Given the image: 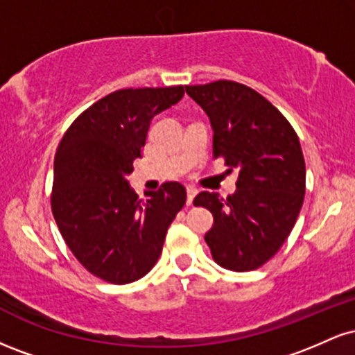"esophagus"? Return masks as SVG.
<instances>
[{
    "mask_svg": "<svg viewBox=\"0 0 355 355\" xmlns=\"http://www.w3.org/2000/svg\"><path fill=\"white\" fill-rule=\"evenodd\" d=\"M195 195H197V189H193V187H187V205L189 207L193 203Z\"/></svg>",
    "mask_w": 355,
    "mask_h": 355,
    "instance_id": "1",
    "label": "esophagus"
}]
</instances>
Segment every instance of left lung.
<instances>
[{
	"label": "left lung",
	"instance_id": "obj_1",
	"mask_svg": "<svg viewBox=\"0 0 355 355\" xmlns=\"http://www.w3.org/2000/svg\"><path fill=\"white\" fill-rule=\"evenodd\" d=\"M214 130V157L239 170L237 190L202 191L195 207L214 215L205 234L211 257L235 272L259 268L291 235L305 195V162L287 118L255 89L218 80L185 87Z\"/></svg>",
	"mask_w": 355,
	"mask_h": 355
}]
</instances>
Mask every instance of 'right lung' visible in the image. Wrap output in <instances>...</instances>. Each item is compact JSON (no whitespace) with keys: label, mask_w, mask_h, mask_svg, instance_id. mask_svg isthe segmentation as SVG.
<instances>
[{"label":"right lung","mask_w":355,"mask_h":355,"mask_svg":"<svg viewBox=\"0 0 355 355\" xmlns=\"http://www.w3.org/2000/svg\"><path fill=\"white\" fill-rule=\"evenodd\" d=\"M183 93L182 85L110 93L73 121L56 150L53 217L81 266L110 284L135 282L152 270L185 205L182 183L166 182L141 202L126 180L152 118Z\"/></svg>","instance_id":"add662e5"}]
</instances>
